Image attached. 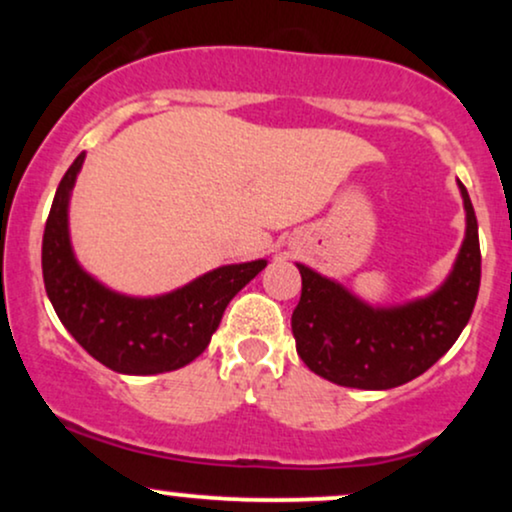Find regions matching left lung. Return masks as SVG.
I'll return each instance as SVG.
<instances>
[{"label":"left lung","instance_id":"obj_1","mask_svg":"<svg viewBox=\"0 0 512 512\" xmlns=\"http://www.w3.org/2000/svg\"><path fill=\"white\" fill-rule=\"evenodd\" d=\"M464 240L443 284L399 305H370L339 281L298 262L303 289L291 315L303 363L334 385L390 390L426 373L457 342L477 303L479 226L460 180Z\"/></svg>","mask_w":512,"mask_h":512}]
</instances>
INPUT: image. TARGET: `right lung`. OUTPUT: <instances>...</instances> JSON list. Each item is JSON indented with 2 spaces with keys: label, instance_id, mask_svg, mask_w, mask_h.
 <instances>
[{
  "label": "right lung",
  "instance_id": "1",
  "mask_svg": "<svg viewBox=\"0 0 512 512\" xmlns=\"http://www.w3.org/2000/svg\"><path fill=\"white\" fill-rule=\"evenodd\" d=\"M86 154L57 187L43 236L45 291L67 332L103 366L125 375L178 370L207 349L231 298L267 260L223 264L161 296H127L91 276L69 238V199Z\"/></svg>",
  "mask_w": 512,
  "mask_h": 512
}]
</instances>
